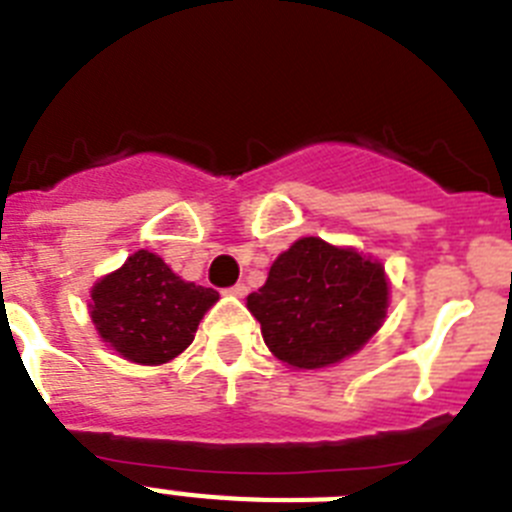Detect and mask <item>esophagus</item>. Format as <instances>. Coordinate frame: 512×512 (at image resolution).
<instances>
[{
  "mask_svg": "<svg viewBox=\"0 0 512 512\" xmlns=\"http://www.w3.org/2000/svg\"><path fill=\"white\" fill-rule=\"evenodd\" d=\"M228 292H230V295H235V297H243L248 292V287L243 282H238V284H233V287H230Z\"/></svg>",
  "mask_w": 512,
  "mask_h": 512,
  "instance_id": "obj_1",
  "label": "esophagus"
}]
</instances>
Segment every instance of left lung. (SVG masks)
<instances>
[{"label":"left lung","instance_id":"1","mask_svg":"<svg viewBox=\"0 0 512 512\" xmlns=\"http://www.w3.org/2000/svg\"><path fill=\"white\" fill-rule=\"evenodd\" d=\"M384 266L354 248L300 238L271 264L266 284L248 295V310L279 361L320 369L356 354L387 315Z\"/></svg>","mask_w":512,"mask_h":512}]
</instances>
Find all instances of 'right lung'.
Returning a JSON list of instances; mask_svg holds the SVG:
<instances>
[{
	"label": "right lung",
	"instance_id": "obj_1",
	"mask_svg": "<svg viewBox=\"0 0 512 512\" xmlns=\"http://www.w3.org/2000/svg\"><path fill=\"white\" fill-rule=\"evenodd\" d=\"M217 292L184 282L151 251H135L92 289V323L99 338L128 361L158 366L194 341Z\"/></svg>",
	"mask_w": 512,
	"mask_h": 512
}]
</instances>
